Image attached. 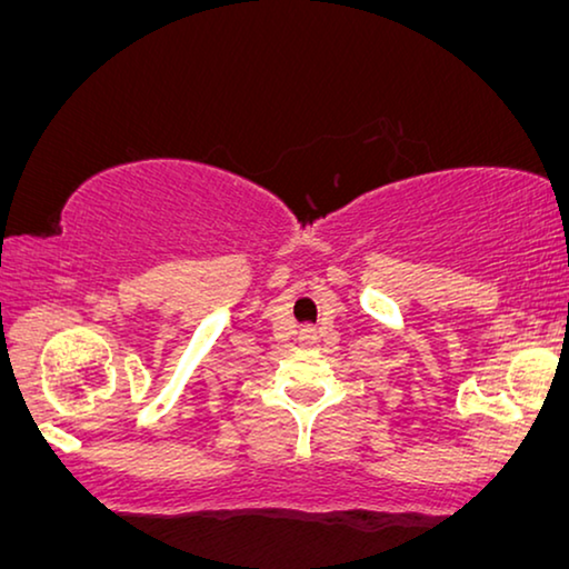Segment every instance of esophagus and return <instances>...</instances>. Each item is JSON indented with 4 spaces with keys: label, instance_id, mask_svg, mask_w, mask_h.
<instances>
[{
    "label": "esophagus",
    "instance_id": "1",
    "mask_svg": "<svg viewBox=\"0 0 569 569\" xmlns=\"http://www.w3.org/2000/svg\"><path fill=\"white\" fill-rule=\"evenodd\" d=\"M302 339H312V328H305V333H302Z\"/></svg>",
    "mask_w": 569,
    "mask_h": 569
}]
</instances>
